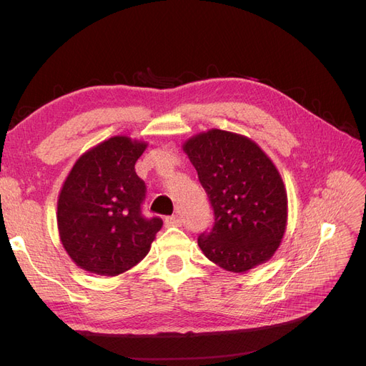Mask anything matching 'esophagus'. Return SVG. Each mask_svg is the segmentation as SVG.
Here are the masks:
<instances>
[{
    "instance_id": "esophagus-1",
    "label": "esophagus",
    "mask_w": 366,
    "mask_h": 366,
    "mask_svg": "<svg viewBox=\"0 0 366 366\" xmlns=\"http://www.w3.org/2000/svg\"><path fill=\"white\" fill-rule=\"evenodd\" d=\"M182 218L179 217V215H172V217H166L164 218V224H166V227H179V226H182Z\"/></svg>"
}]
</instances>
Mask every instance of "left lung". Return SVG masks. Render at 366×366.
I'll return each instance as SVG.
<instances>
[{"mask_svg": "<svg viewBox=\"0 0 366 366\" xmlns=\"http://www.w3.org/2000/svg\"><path fill=\"white\" fill-rule=\"evenodd\" d=\"M214 210L198 246L221 269L244 273L269 261L287 226V192L265 152L249 137L209 129L184 142Z\"/></svg>", "mask_w": 366, "mask_h": 366, "instance_id": "left-lung-1", "label": "left lung"}]
</instances>
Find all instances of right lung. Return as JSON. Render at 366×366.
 Listing matches in <instances>:
<instances>
[{"mask_svg":"<svg viewBox=\"0 0 366 366\" xmlns=\"http://www.w3.org/2000/svg\"><path fill=\"white\" fill-rule=\"evenodd\" d=\"M148 143L114 136L77 159L58 198L64 249L81 269L117 276L147 257L162 229L142 204L147 186L134 164Z\"/></svg>","mask_w":366,"mask_h":366,"instance_id":"right-lung-1","label":"right lung"}]
</instances>
